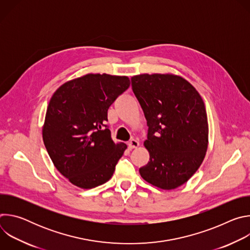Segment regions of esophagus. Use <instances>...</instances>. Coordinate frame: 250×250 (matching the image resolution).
Segmentation results:
<instances>
[{
    "label": "esophagus",
    "mask_w": 250,
    "mask_h": 250,
    "mask_svg": "<svg viewBox=\"0 0 250 250\" xmlns=\"http://www.w3.org/2000/svg\"><path fill=\"white\" fill-rule=\"evenodd\" d=\"M127 146H128V148L129 149H133V148H137L138 146H139V142L136 140V139H131L128 144H127Z\"/></svg>",
    "instance_id": "34e87169"
}]
</instances>
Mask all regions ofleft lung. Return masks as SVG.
Instances as JSON below:
<instances>
[{"label":"left lung","instance_id":"left-lung-1","mask_svg":"<svg viewBox=\"0 0 250 250\" xmlns=\"http://www.w3.org/2000/svg\"><path fill=\"white\" fill-rule=\"evenodd\" d=\"M131 86L149 127L144 142L149 161L139 168L140 176L162 190L180 187L208 150L205 103L191 83L172 73L134 75Z\"/></svg>","mask_w":250,"mask_h":250}]
</instances>
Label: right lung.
I'll return each mask as SVG.
<instances>
[{"label": "right lung", "mask_w": 250, "mask_h": 250, "mask_svg": "<svg viewBox=\"0 0 250 250\" xmlns=\"http://www.w3.org/2000/svg\"><path fill=\"white\" fill-rule=\"evenodd\" d=\"M129 84L127 76L88 73L52 95L42 139L56 169L74 186L92 189L112 178L126 145L115 144L104 124L110 105Z\"/></svg>", "instance_id": "add662e5"}]
</instances>
